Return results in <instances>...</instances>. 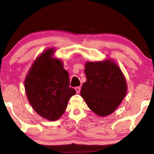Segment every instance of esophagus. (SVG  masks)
Masks as SVG:
<instances>
[{
    "label": "esophagus",
    "mask_w": 154,
    "mask_h": 154,
    "mask_svg": "<svg viewBox=\"0 0 154 154\" xmlns=\"http://www.w3.org/2000/svg\"><path fill=\"white\" fill-rule=\"evenodd\" d=\"M75 90H76V92L77 94H79L80 92V90H81V87H77L75 88Z\"/></svg>",
    "instance_id": "esophagus-1"
}]
</instances>
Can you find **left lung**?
Wrapping results in <instances>:
<instances>
[{"label":"left lung","mask_w":154,"mask_h":154,"mask_svg":"<svg viewBox=\"0 0 154 154\" xmlns=\"http://www.w3.org/2000/svg\"><path fill=\"white\" fill-rule=\"evenodd\" d=\"M81 95L88 107L100 117L113 113L124 98L127 83L120 68L113 60L86 62Z\"/></svg>","instance_id":"8db88e82"}]
</instances>
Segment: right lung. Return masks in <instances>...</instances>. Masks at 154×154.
I'll return each instance as SVG.
<instances>
[{
  "label": "right lung",
  "mask_w": 154,
  "mask_h": 154,
  "mask_svg": "<svg viewBox=\"0 0 154 154\" xmlns=\"http://www.w3.org/2000/svg\"><path fill=\"white\" fill-rule=\"evenodd\" d=\"M54 50L46 49L36 58L24 81L28 102L40 116L50 121L60 118L76 94L69 87V73L62 62L53 57Z\"/></svg>",
  "instance_id": "obj_1"
}]
</instances>
